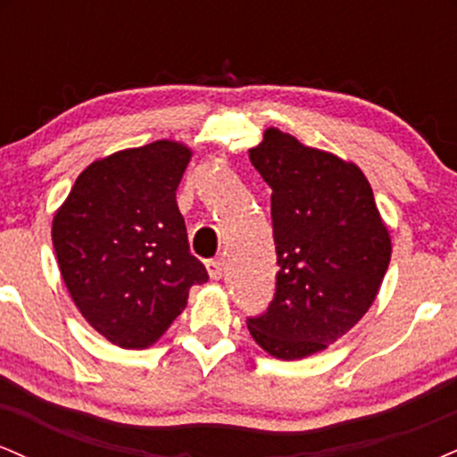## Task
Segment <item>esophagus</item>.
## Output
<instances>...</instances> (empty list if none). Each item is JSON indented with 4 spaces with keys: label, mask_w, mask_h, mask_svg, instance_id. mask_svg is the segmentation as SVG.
<instances>
[{
    "label": "esophagus",
    "mask_w": 457,
    "mask_h": 457,
    "mask_svg": "<svg viewBox=\"0 0 457 457\" xmlns=\"http://www.w3.org/2000/svg\"><path fill=\"white\" fill-rule=\"evenodd\" d=\"M206 269L211 279H221L223 277V260H208Z\"/></svg>",
    "instance_id": "obj_1"
}]
</instances>
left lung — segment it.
Here are the masks:
<instances>
[{
	"label": "left lung",
	"instance_id": "left-lung-1",
	"mask_svg": "<svg viewBox=\"0 0 457 457\" xmlns=\"http://www.w3.org/2000/svg\"><path fill=\"white\" fill-rule=\"evenodd\" d=\"M272 188L275 296L246 318L251 337L283 361L320 353L365 316L391 260L389 229L354 162L269 129L249 150Z\"/></svg>",
	"mask_w": 457,
	"mask_h": 457
}]
</instances>
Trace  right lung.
Returning <instances> with one entry per match:
<instances>
[{"label":"right lung","mask_w":457,"mask_h":457,"mask_svg":"<svg viewBox=\"0 0 457 457\" xmlns=\"http://www.w3.org/2000/svg\"><path fill=\"white\" fill-rule=\"evenodd\" d=\"M191 150L154 141L81 171L54 217L62 279L81 316L120 348H148L208 272L188 249L176 188Z\"/></svg>","instance_id":"obj_1"}]
</instances>
